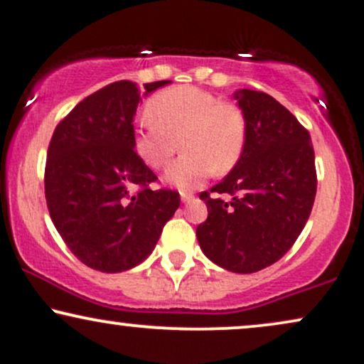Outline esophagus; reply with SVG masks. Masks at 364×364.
<instances>
[{
  "label": "esophagus",
  "instance_id": "34e87169",
  "mask_svg": "<svg viewBox=\"0 0 364 364\" xmlns=\"http://www.w3.org/2000/svg\"><path fill=\"white\" fill-rule=\"evenodd\" d=\"M181 197H182V203H191V200L194 199V194H192V192H182Z\"/></svg>",
  "mask_w": 364,
  "mask_h": 364
}]
</instances>
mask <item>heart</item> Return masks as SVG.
I'll return each instance as SVG.
<instances>
[{"mask_svg": "<svg viewBox=\"0 0 364 364\" xmlns=\"http://www.w3.org/2000/svg\"><path fill=\"white\" fill-rule=\"evenodd\" d=\"M146 114L134 129V150L148 167L161 170L181 141L186 154L165 173V181L178 189H194L210 172L228 173L243 155V111L213 92L194 86L172 87L148 102Z\"/></svg>", "mask_w": 364, "mask_h": 364, "instance_id": "1", "label": "heart"}]
</instances>
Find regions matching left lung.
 Returning <instances> with one entry per match:
<instances>
[{"mask_svg":"<svg viewBox=\"0 0 364 364\" xmlns=\"http://www.w3.org/2000/svg\"><path fill=\"white\" fill-rule=\"evenodd\" d=\"M235 100L246 119L243 155L200 192L209 216L196 235L210 262L255 273L284 257L306 226L317 191L316 156L307 129L267 92L240 89Z\"/></svg>","mask_w":364,"mask_h":364,"instance_id":"1","label":"left lung"}]
</instances>
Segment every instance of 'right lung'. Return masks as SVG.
Segmentation results:
<instances>
[{"mask_svg": "<svg viewBox=\"0 0 364 364\" xmlns=\"http://www.w3.org/2000/svg\"><path fill=\"white\" fill-rule=\"evenodd\" d=\"M170 80L143 84L145 94ZM140 89L118 80L57 124L45 164L53 226L80 262L97 272L129 270L148 258L181 205L177 191L150 189L156 175L133 145Z\"/></svg>", "mask_w": 364, "mask_h": 364, "instance_id": "add662e5", "label": "right lung"}]
</instances>
